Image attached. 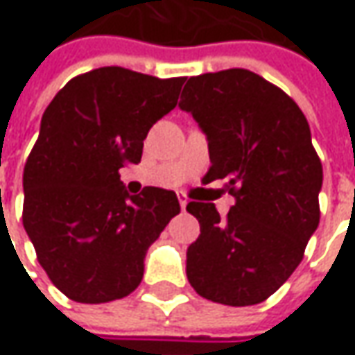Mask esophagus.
Instances as JSON below:
<instances>
[{
	"instance_id": "1",
	"label": "esophagus",
	"mask_w": 355,
	"mask_h": 355,
	"mask_svg": "<svg viewBox=\"0 0 355 355\" xmlns=\"http://www.w3.org/2000/svg\"><path fill=\"white\" fill-rule=\"evenodd\" d=\"M178 199H180V205H182V209L185 211V207H187V201H189V199H187V195L178 193Z\"/></svg>"
}]
</instances>
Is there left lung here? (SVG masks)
<instances>
[{
  "label": "left lung",
  "instance_id": "left-lung-1",
  "mask_svg": "<svg viewBox=\"0 0 355 355\" xmlns=\"http://www.w3.org/2000/svg\"><path fill=\"white\" fill-rule=\"evenodd\" d=\"M180 109L209 142L203 182H227L236 203L220 218L191 201L201 234L187 248L197 293L228 306L258 305L289 279L320 220L322 164L303 111L277 85L232 68L189 78Z\"/></svg>",
  "mask_w": 355,
  "mask_h": 355
}]
</instances>
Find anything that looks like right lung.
<instances>
[{
	"label": "right lung",
	"instance_id": "right-lung-1",
	"mask_svg": "<svg viewBox=\"0 0 355 355\" xmlns=\"http://www.w3.org/2000/svg\"><path fill=\"white\" fill-rule=\"evenodd\" d=\"M183 82L105 66L72 78L46 107L23 172V227L68 299L97 305L132 293L150 244L180 213L168 189L128 195L119 170L139 164Z\"/></svg>",
	"mask_w": 355,
	"mask_h": 355
}]
</instances>
